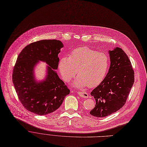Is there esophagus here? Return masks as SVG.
<instances>
[{
  "instance_id": "esophagus-1",
  "label": "esophagus",
  "mask_w": 147,
  "mask_h": 147,
  "mask_svg": "<svg viewBox=\"0 0 147 147\" xmlns=\"http://www.w3.org/2000/svg\"><path fill=\"white\" fill-rule=\"evenodd\" d=\"M78 94L79 96L83 97V98H88V94L86 93V92H78Z\"/></svg>"
}]
</instances>
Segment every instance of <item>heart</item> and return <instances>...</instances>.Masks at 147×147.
Instances as JSON below:
<instances>
[{"label":"heart","mask_w":147,"mask_h":147,"mask_svg":"<svg viewBox=\"0 0 147 147\" xmlns=\"http://www.w3.org/2000/svg\"><path fill=\"white\" fill-rule=\"evenodd\" d=\"M109 67V59L105 53L88 47L74 49L69 57L62 58L58 65L62 78L66 82L74 78L78 70L79 76L73 82L78 88L98 85L104 79Z\"/></svg>","instance_id":"heart-1"}]
</instances>
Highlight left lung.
Returning <instances> with one entry per match:
<instances>
[{"label":"left lung","mask_w":147,"mask_h":147,"mask_svg":"<svg viewBox=\"0 0 147 147\" xmlns=\"http://www.w3.org/2000/svg\"><path fill=\"white\" fill-rule=\"evenodd\" d=\"M110 67L104 79L91 92L95 107L90 114L104 117L125 105L134 83V71L126 53L121 48L109 51Z\"/></svg>","instance_id":"1"}]
</instances>
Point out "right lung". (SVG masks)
Here are the masks:
<instances>
[{
	"label": "right lung",
	"mask_w": 147,
	"mask_h": 147,
	"mask_svg": "<svg viewBox=\"0 0 147 147\" xmlns=\"http://www.w3.org/2000/svg\"><path fill=\"white\" fill-rule=\"evenodd\" d=\"M63 44L58 40H42L26 46L20 53L12 73V82L20 102L28 111L46 115L57 110L69 90L57 72L60 50ZM39 60L45 61L47 76L37 82L34 66Z\"/></svg>",
	"instance_id": "obj_1"
}]
</instances>
